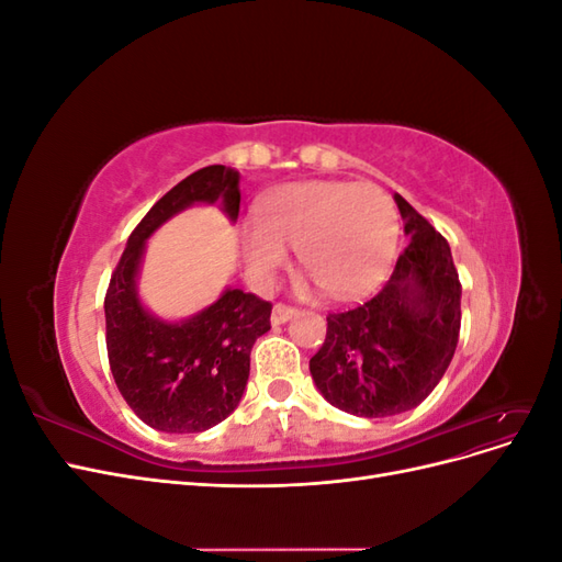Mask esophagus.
I'll return each instance as SVG.
<instances>
[{"label": "esophagus", "mask_w": 562, "mask_h": 562, "mask_svg": "<svg viewBox=\"0 0 562 562\" xmlns=\"http://www.w3.org/2000/svg\"><path fill=\"white\" fill-rule=\"evenodd\" d=\"M295 316L293 307H285V304H274V310H271V326H281V323L291 321Z\"/></svg>", "instance_id": "34e87169"}]
</instances>
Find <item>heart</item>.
<instances>
[{
    "label": "heart",
    "mask_w": 562,
    "mask_h": 562,
    "mask_svg": "<svg viewBox=\"0 0 562 562\" xmlns=\"http://www.w3.org/2000/svg\"><path fill=\"white\" fill-rule=\"evenodd\" d=\"M239 241L255 285L274 279L291 246L316 285L351 300L384 277L398 241V211L375 182H295L260 201L258 217L241 223Z\"/></svg>",
    "instance_id": "1"
}]
</instances>
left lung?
I'll use <instances>...</instances> for the list:
<instances>
[{
  "mask_svg": "<svg viewBox=\"0 0 562 562\" xmlns=\"http://www.w3.org/2000/svg\"><path fill=\"white\" fill-rule=\"evenodd\" d=\"M405 246L382 291L328 314L326 342L310 372L330 405L356 417H391L427 398L452 361L462 285L448 241L401 194Z\"/></svg>",
  "mask_w": 562,
  "mask_h": 562,
  "instance_id": "8db88e82",
  "label": "left lung"
}]
</instances>
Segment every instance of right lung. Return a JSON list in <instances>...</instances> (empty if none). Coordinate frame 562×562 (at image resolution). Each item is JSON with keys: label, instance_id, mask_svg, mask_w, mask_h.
I'll return each mask as SVG.
<instances>
[{"label": "right lung", "instance_id": "add662e5", "mask_svg": "<svg viewBox=\"0 0 562 562\" xmlns=\"http://www.w3.org/2000/svg\"><path fill=\"white\" fill-rule=\"evenodd\" d=\"M194 203H220L236 223L239 171L206 166L166 192L128 236L105 295L114 382L131 411L166 434H199L227 419L244 396L255 339L271 328V304L239 288H225L182 321L159 318L143 304L138 277L147 239Z\"/></svg>", "mask_w": 562, "mask_h": 562}]
</instances>
